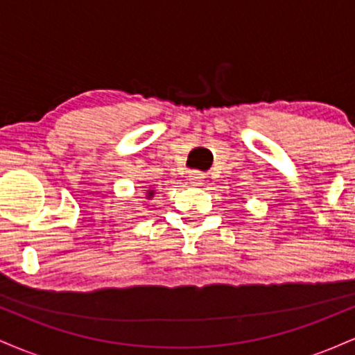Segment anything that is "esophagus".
I'll return each instance as SVG.
<instances>
[{
  "instance_id": "34e87169",
  "label": "esophagus",
  "mask_w": 355,
  "mask_h": 355,
  "mask_svg": "<svg viewBox=\"0 0 355 355\" xmlns=\"http://www.w3.org/2000/svg\"><path fill=\"white\" fill-rule=\"evenodd\" d=\"M203 173H200V172H191L190 175H189V183L191 187H202L203 185Z\"/></svg>"
}]
</instances>
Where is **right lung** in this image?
I'll return each instance as SVG.
<instances>
[{
  "instance_id": "right-lung-1",
  "label": "right lung",
  "mask_w": 355,
  "mask_h": 355,
  "mask_svg": "<svg viewBox=\"0 0 355 355\" xmlns=\"http://www.w3.org/2000/svg\"><path fill=\"white\" fill-rule=\"evenodd\" d=\"M153 195H155V191H153V190H148V191H146V198H152Z\"/></svg>"
}]
</instances>
